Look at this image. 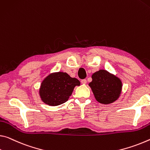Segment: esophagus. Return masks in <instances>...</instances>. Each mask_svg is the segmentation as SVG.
<instances>
[{"instance_id":"obj_1","label":"esophagus","mask_w":150,"mask_h":150,"mask_svg":"<svg viewBox=\"0 0 150 150\" xmlns=\"http://www.w3.org/2000/svg\"><path fill=\"white\" fill-rule=\"evenodd\" d=\"M81 83L83 84V85L87 83V81H86V79H82L81 81Z\"/></svg>"}]
</instances>
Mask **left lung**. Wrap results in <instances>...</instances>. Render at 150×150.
I'll return each instance as SVG.
<instances>
[{
    "instance_id": "8db88e82",
    "label": "left lung",
    "mask_w": 150,
    "mask_h": 150,
    "mask_svg": "<svg viewBox=\"0 0 150 150\" xmlns=\"http://www.w3.org/2000/svg\"><path fill=\"white\" fill-rule=\"evenodd\" d=\"M91 78L89 86L99 103L108 105L120 98L123 86L120 78L104 69L93 73Z\"/></svg>"
}]
</instances>
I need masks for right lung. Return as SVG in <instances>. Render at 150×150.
<instances>
[{"instance_id": "add662e5", "label": "right lung", "mask_w": 150, "mask_h": 150, "mask_svg": "<svg viewBox=\"0 0 150 150\" xmlns=\"http://www.w3.org/2000/svg\"><path fill=\"white\" fill-rule=\"evenodd\" d=\"M80 84L79 80L70 77L67 73H51L42 80L40 85V98L47 105H59L69 99L75 87Z\"/></svg>"}]
</instances>
